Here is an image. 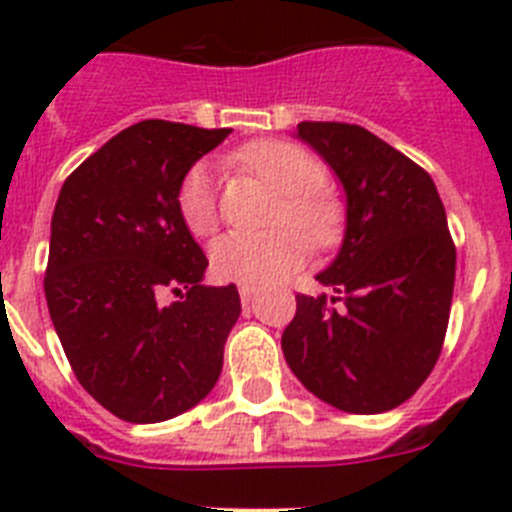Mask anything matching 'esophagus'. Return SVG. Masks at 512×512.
Segmentation results:
<instances>
[{
	"instance_id": "34e87169",
	"label": "esophagus",
	"mask_w": 512,
	"mask_h": 512,
	"mask_svg": "<svg viewBox=\"0 0 512 512\" xmlns=\"http://www.w3.org/2000/svg\"><path fill=\"white\" fill-rule=\"evenodd\" d=\"M238 292H241L243 305H251V302L256 300V292H259V289L253 287V284H241V287H238Z\"/></svg>"
}]
</instances>
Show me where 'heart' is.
<instances>
[{
  "mask_svg": "<svg viewBox=\"0 0 512 512\" xmlns=\"http://www.w3.org/2000/svg\"><path fill=\"white\" fill-rule=\"evenodd\" d=\"M233 161L284 194L279 220L297 223L315 243H330L336 238L341 210L323 189H318L323 184V171L302 148L284 140H259L243 146ZM176 207L189 233L197 238L217 228V192L210 166H189L176 192ZM301 231L295 225H282L266 233L220 235L210 248L212 271L228 282H274L295 269L310 251L306 232Z\"/></svg>",
  "mask_w": 512,
  "mask_h": 512,
  "instance_id": "1",
  "label": "heart"
}]
</instances>
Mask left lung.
<instances>
[{
  "label": "left lung",
  "instance_id": "1",
  "mask_svg": "<svg viewBox=\"0 0 512 512\" xmlns=\"http://www.w3.org/2000/svg\"><path fill=\"white\" fill-rule=\"evenodd\" d=\"M297 138L343 184L346 233L315 277L336 297L297 295L284 359L333 408L387 413L415 395L441 354L456 277L446 210L431 176L359 125L300 122Z\"/></svg>",
  "mask_w": 512,
  "mask_h": 512
}]
</instances>
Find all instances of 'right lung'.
Here are the masks:
<instances>
[{
    "instance_id": "1",
    "label": "right lung",
    "mask_w": 512,
    "mask_h": 512,
    "mask_svg": "<svg viewBox=\"0 0 512 512\" xmlns=\"http://www.w3.org/2000/svg\"><path fill=\"white\" fill-rule=\"evenodd\" d=\"M228 128L143 120L63 182L45 300L81 387L128 423H161L205 400L241 315L235 284L205 287L207 259L176 192ZM174 291L180 300L164 306Z\"/></svg>"
}]
</instances>
